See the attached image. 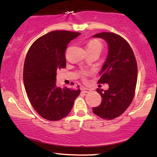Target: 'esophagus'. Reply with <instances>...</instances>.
Returning a JSON list of instances; mask_svg holds the SVG:
<instances>
[{"label":"esophagus","instance_id":"34e87169","mask_svg":"<svg viewBox=\"0 0 157 157\" xmlns=\"http://www.w3.org/2000/svg\"><path fill=\"white\" fill-rule=\"evenodd\" d=\"M81 91L83 92V93H85V94H86V93H89L90 91H91V89H88V88H82V89H81Z\"/></svg>","mask_w":157,"mask_h":157}]
</instances>
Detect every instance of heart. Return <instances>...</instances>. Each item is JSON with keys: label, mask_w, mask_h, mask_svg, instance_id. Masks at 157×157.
<instances>
[{"label": "heart", "mask_w": 157, "mask_h": 157, "mask_svg": "<svg viewBox=\"0 0 157 157\" xmlns=\"http://www.w3.org/2000/svg\"><path fill=\"white\" fill-rule=\"evenodd\" d=\"M102 48L103 46L101 43L96 39L91 40L86 45V50L88 51H98V52L101 53V51L102 50Z\"/></svg>", "instance_id": "heart-1"}]
</instances>
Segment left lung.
Listing matches in <instances>:
<instances>
[{
	"mask_svg": "<svg viewBox=\"0 0 157 157\" xmlns=\"http://www.w3.org/2000/svg\"><path fill=\"white\" fill-rule=\"evenodd\" d=\"M104 39L108 44V54L99 72L98 83H108L109 89H97L101 103L92 109L104 119L121 116L134 98L137 81V64L134 52L127 41L117 34L102 32L93 36Z\"/></svg>",
	"mask_w": 157,
	"mask_h": 157,
	"instance_id": "obj_1",
	"label": "left lung"
}]
</instances>
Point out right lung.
<instances>
[{"instance_id":"add662e5","label":"right lung","mask_w":157,"mask_h":157,"mask_svg":"<svg viewBox=\"0 0 157 157\" xmlns=\"http://www.w3.org/2000/svg\"><path fill=\"white\" fill-rule=\"evenodd\" d=\"M80 34L66 31L45 34L34 41L25 57L23 83L27 96L36 112L49 121L66 117L80 94V89H61L56 83L57 70L66 67L68 44Z\"/></svg>"}]
</instances>
